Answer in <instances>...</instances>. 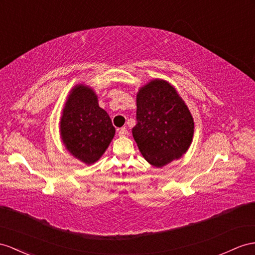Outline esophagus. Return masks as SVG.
I'll use <instances>...</instances> for the list:
<instances>
[{"instance_id": "esophagus-1", "label": "esophagus", "mask_w": 255, "mask_h": 255, "mask_svg": "<svg viewBox=\"0 0 255 255\" xmlns=\"http://www.w3.org/2000/svg\"><path fill=\"white\" fill-rule=\"evenodd\" d=\"M117 132H119V135H120V136H125V135L128 133L127 129H126L125 127H123V128L117 129Z\"/></svg>"}]
</instances>
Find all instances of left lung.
<instances>
[{
	"instance_id": "8db88e82",
	"label": "left lung",
	"mask_w": 255,
	"mask_h": 255,
	"mask_svg": "<svg viewBox=\"0 0 255 255\" xmlns=\"http://www.w3.org/2000/svg\"><path fill=\"white\" fill-rule=\"evenodd\" d=\"M193 133V117L170 84L154 80L139 90L132 135L149 164L162 167L180 158L190 147Z\"/></svg>"
}]
</instances>
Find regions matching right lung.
<instances>
[{
    "instance_id": "obj_1",
    "label": "right lung",
    "mask_w": 255,
    "mask_h": 255,
    "mask_svg": "<svg viewBox=\"0 0 255 255\" xmlns=\"http://www.w3.org/2000/svg\"><path fill=\"white\" fill-rule=\"evenodd\" d=\"M63 144L85 164H93L106 152L115 134L109 114L98 104L93 89L77 85L70 94L60 122Z\"/></svg>"
}]
</instances>
